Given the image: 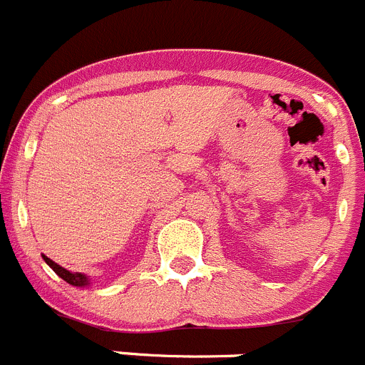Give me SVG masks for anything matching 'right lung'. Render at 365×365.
I'll return each mask as SVG.
<instances>
[{
    "label": "right lung",
    "instance_id": "add662e5",
    "mask_svg": "<svg viewBox=\"0 0 365 365\" xmlns=\"http://www.w3.org/2000/svg\"><path fill=\"white\" fill-rule=\"evenodd\" d=\"M43 258H44V262H46L48 265H50L51 269L55 270V274H57V276H61L64 281H68L69 284H75V287H84V284L89 283L88 277H86L84 274H81V272H69V270L62 269L61 265H57V263H55V262H51V259L48 258V256H43Z\"/></svg>",
    "mask_w": 365,
    "mask_h": 365
}]
</instances>
